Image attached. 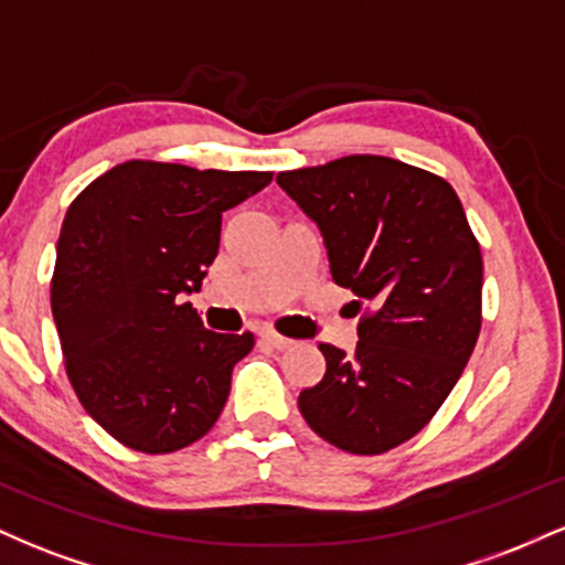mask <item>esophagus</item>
<instances>
[{
    "label": "esophagus",
    "instance_id": "esophagus-1",
    "mask_svg": "<svg viewBox=\"0 0 565 565\" xmlns=\"http://www.w3.org/2000/svg\"><path fill=\"white\" fill-rule=\"evenodd\" d=\"M263 340H265V342H268V345H270V348H276V350H287V348H291V345H295V342H291V340H289V337H281V334L270 332V329H268V332H263Z\"/></svg>",
    "mask_w": 565,
    "mask_h": 565
}]
</instances>
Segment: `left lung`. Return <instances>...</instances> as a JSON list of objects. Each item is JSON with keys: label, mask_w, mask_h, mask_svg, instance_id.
<instances>
[{"label": "left lung", "mask_w": 565, "mask_h": 565, "mask_svg": "<svg viewBox=\"0 0 565 565\" xmlns=\"http://www.w3.org/2000/svg\"><path fill=\"white\" fill-rule=\"evenodd\" d=\"M276 183L319 225L334 284L372 305L353 355L319 345L327 374L297 406L337 449L391 451L430 423L481 332L483 260L462 201L438 174L372 153Z\"/></svg>", "instance_id": "1"}]
</instances>
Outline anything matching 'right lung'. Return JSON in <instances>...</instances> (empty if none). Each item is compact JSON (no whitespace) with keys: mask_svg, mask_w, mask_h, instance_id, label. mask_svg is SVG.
<instances>
[{"mask_svg":"<svg viewBox=\"0 0 565 565\" xmlns=\"http://www.w3.org/2000/svg\"><path fill=\"white\" fill-rule=\"evenodd\" d=\"M270 180L132 159L68 206L53 319L84 412L129 449H185L217 423L255 337L210 332L180 295L201 289L223 212Z\"/></svg>","mask_w":565,"mask_h":565,"instance_id":"right-lung-1","label":"right lung"}]
</instances>
